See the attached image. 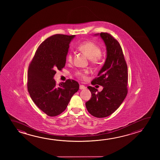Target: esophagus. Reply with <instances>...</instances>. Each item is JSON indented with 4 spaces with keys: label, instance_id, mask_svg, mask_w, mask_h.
Masks as SVG:
<instances>
[{
    "label": "esophagus",
    "instance_id": "1",
    "mask_svg": "<svg viewBox=\"0 0 160 160\" xmlns=\"http://www.w3.org/2000/svg\"><path fill=\"white\" fill-rule=\"evenodd\" d=\"M86 89V87H85L83 85H80V90H84V89Z\"/></svg>",
    "mask_w": 160,
    "mask_h": 160
}]
</instances>
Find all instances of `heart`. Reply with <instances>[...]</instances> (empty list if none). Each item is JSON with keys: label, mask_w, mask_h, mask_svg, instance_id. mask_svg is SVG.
Here are the masks:
<instances>
[{"label": "heart", "mask_w": 160, "mask_h": 160, "mask_svg": "<svg viewBox=\"0 0 160 160\" xmlns=\"http://www.w3.org/2000/svg\"><path fill=\"white\" fill-rule=\"evenodd\" d=\"M79 50L86 54L88 58H90L92 62L96 63L99 60L102 55V50L99 46L91 41H87L81 43L78 46ZM66 59L68 62H71L72 60V53L69 51L66 56ZM89 71L87 70H82L76 71L75 75L80 78H86V75Z\"/></svg>", "instance_id": "1"}]
</instances>
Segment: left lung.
<instances>
[{
    "mask_svg": "<svg viewBox=\"0 0 160 160\" xmlns=\"http://www.w3.org/2000/svg\"><path fill=\"white\" fill-rule=\"evenodd\" d=\"M100 36L105 43L107 58L105 62L94 79L92 85L103 87L98 92L94 87H88L92 98L85 103L89 113L97 118H104L111 115L120 107L127 94L128 70L121 45L108 33Z\"/></svg>",
    "mask_w": 160,
    "mask_h": 160,
    "instance_id": "8db88e82",
    "label": "left lung"
}]
</instances>
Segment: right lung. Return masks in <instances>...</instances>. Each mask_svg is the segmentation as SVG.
Returning a JSON list of instances; mask_svg holds the SVG:
<instances>
[{"mask_svg":"<svg viewBox=\"0 0 160 160\" xmlns=\"http://www.w3.org/2000/svg\"><path fill=\"white\" fill-rule=\"evenodd\" d=\"M75 35L55 34L38 48L28 70V91L35 104L50 117L62 113L79 84L73 80L56 85V70L65 67L69 45Z\"/></svg>","mask_w":160,"mask_h":160,"instance_id":"obj_1","label":"right lung"}]
</instances>
